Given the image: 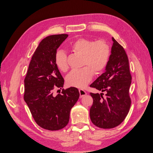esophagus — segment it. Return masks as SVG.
Segmentation results:
<instances>
[{
    "mask_svg": "<svg viewBox=\"0 0 153 153\" xmlns=\"http://www.w3.org/2000/svg\"><path fill=\"white\" fill-rule=\"evenodd\" d=\"M79 91L80 98L83 97L84 96H85L87 94V93L85 90H79Z\"/></svg>",
    "mask_w": 153,
    "mask_h": 153,
    "instance_id": "esophagus-1",
    "label": "esophagus"
}]
</instances>
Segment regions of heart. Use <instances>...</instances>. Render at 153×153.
<instances>
[{"label":"heart","instance_id":"heart-1","mask_svg":"<svg viewBox=\"0 0 153 153\" xmlns=\"http://www.w3.org/2000/svg\"><path fill=\"white\" fill-rule=\"evenodd\" d=\"M68 48L82 55V65H87L80 69L72 71L66 78L68 86L79 88L85 87L91 80L93 71L99 73L104 69L111 55L109 45L102 40L94 42L90 39L79 38L71 42ZM55 63L60 71L66 72L68 70L67 57L65 52L59 51L56 53Z\"/></svg>","mask_w":153,"mask_h":153}]
</instances>
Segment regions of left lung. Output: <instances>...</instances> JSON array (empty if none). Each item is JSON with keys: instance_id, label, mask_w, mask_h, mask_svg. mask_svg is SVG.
<instances>
[{"instance_id": "1", "label": "left lung", "mask_w": 153, "mask_h": 153, "mask_svg": "<svg viewBox=\"0 0 153 153\" xmlns=\"http://www.w3.org/2000/svg\"><path fill=\"white\" fill-rule=\"evenodd\" d=\"M112 39L111 55L105 71L90 85L102 91L90 93L93 99L90 111V119L95 126L104 129L120 125L131 105L129 89L131 76L128 58L123 46L114 37Z\"/></svg>"}]
</instances>
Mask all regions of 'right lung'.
<instances>
[{"mask_svg": "<svg viewBox=\"0 0 153 153\" xmlns=\"http://www.w3.org/2000/svg\"><path fill=\"white\" fill-rule=\"evenodd\" d=\"M67 37V34H58L43 39L32 57L24 80V100L33 118L39 126L51 131L62 129L68 124L71 110L79 97L74 87L53 95L54 88L63 86L55 56Z\"/></svg>", "mask_w": 153, "mask_h": 153, "instance_id": "add662e5", "label": "right lung"}]
</instances>
